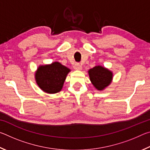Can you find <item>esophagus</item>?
<instances>
[{"label":"esophagus","instance_id":"34e87169","mask_svg":"<svg viewBox=\"0 0 150 150\" xmlns=\"http://www.w3.org/2000/svg\"><path fill=\"white\" fill-rule=\"evenodd\" d=\"M74 69L76 70H81L82 69V66L79 63H77L74 65Z\"/></svg>","mask_w":150,"mask_h":150}]
</instances>
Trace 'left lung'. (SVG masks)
I'll return each mask as SVG.
<instances>
[{
    "mask_svg": "<svg viewBox=\"0 0 150 150\" xmlns=\"http://www.w3.org/2000/svg\"><path fill=\"white\" fill-rule=\"evenodd\" d=\"M88 73L91 83L98 91L105 89L112 80V72L100 65L95 66L88 70Z\"/></svg>",
    "mask_w": 150,
    "mask_h": 150,
    "instance_id": "1",
    "label": "left lung"
}]
</instances>
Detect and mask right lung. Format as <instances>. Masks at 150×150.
I'll return each mask as SVG.
<instances>
[{
  "instance_id": "1",
  "label": "right lung",
  "mask_w": 150,
  "mask_h": 150,
  "mask_svg": "<svg viewBox=\"0 0 150 150\" xmlns=\"http://www.w3.org/2000/svg\"><path fill=\"white\" fill-rule=\"evenodd\" d=\"M70 69L59 62L40 65L35 73L38 85L44 92L57 93L62 89L63 83Z\"/></svg>"
}]
</instances>
